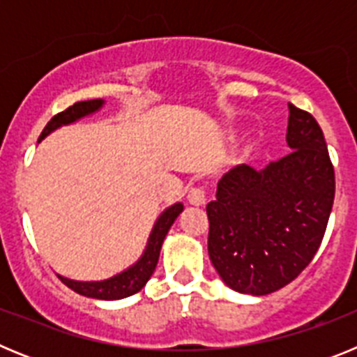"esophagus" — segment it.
<instances>
[{
  "mask_svg": "<svg viewBox=\"0 0 357 357\" xmlns=\"http://www.w3.org/2000/svg\"><path fill=\"white\" fill-rule=\"evenodd\" d=\"M188 200L193 206H204L206 204V189H204V185H191L188 191Z\"/></svg>",
  "mask_w": 357,
  "mask_h": 357,
  "instance_id": "1",
  "label": "esophagus"
}]
</instances>
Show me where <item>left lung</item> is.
Masks as SVG:
<instances>
[{
  "label": "left lung",
  "mask_w": 357,
  "mask_h": 357,
  "mask_svg": "<svg viewBox=\"0 0 357 357\" xmlns=\"http://www.w3.org/2000/svg\"><path fill=\"white\" fill-rule=\"evenodd\" d=\"M284 157L263 169L239 164L207 204L209 257L229 288L268 295L311 263L334 202V168L313 116L289 103Z\"/></svg>",
  "instance_id": "1"
}]
</instances>
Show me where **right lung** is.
<instances>
[{"instance_id":"right-lung-1","label":"right lung","mask_w":357,"mask_h":357,"mask_svg":"<svg viewBox=\"0 0 357 357\" xmlns=\"http://www.w3.org/2000/svg\"><path fill=\"white\" fill-rule=\"evenodd\" d=\"M103 107V100H87V102H78L75 105L68 107L66 110L59 112L56 116H53L48 121V125L44 127L43 134H40L39 141H43L48 134H52L53 130H56L62 125H69V123L78 121L80 118L85 116L94 114L96 110H100ZM184 206L181 202L178 204H173L172 207L164 211L159 218H157L155 225L151 229V234L148 238V245L144 248V254L141 255L139 261L135 264H132L130 268H127L125 272L118 273V275L110 277L107 280H96V282H82V280H71L68 277L59 275V279L64 282L68 288H71L73 291L80 293L84 296H91V298H100V301H119V298H125V296H130L134 293L141 291L144 288V284L148 282V279L151 277V273L155 272L157 261H159L160 247H162V241L168 234L169 227L173 225V222L176 220V216L182 213Z\"/></svg>"}]
</instances>
